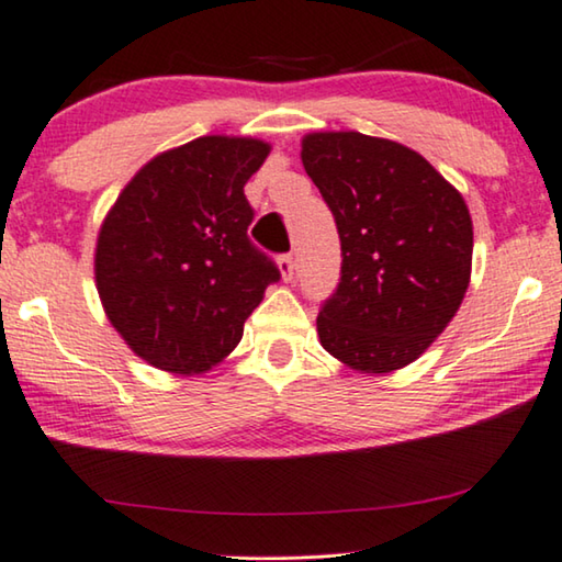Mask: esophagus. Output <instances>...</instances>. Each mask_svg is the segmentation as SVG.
<instances>
[{"mask_svg": "<svg viewBox=\"0 0 562 562\" xmlns=\"http://www.w3.org/2000/svg\"><path fill=\"white\" fill-rule=\"evenodd\" d=\"M278 267H280V274L284 282H290L292 278H295V262H292V255H282L278 259Z\"/></svg>", "mask_w": 562, "mask_h": 562, "instance_id": "1", "label": "esophagus"}]
</instances>
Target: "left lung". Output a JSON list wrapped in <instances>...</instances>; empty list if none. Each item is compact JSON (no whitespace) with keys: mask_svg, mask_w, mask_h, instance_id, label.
I'll return each instance as SVG.
<instances>
[{"mask_svg":"<svg viewBox=\"0 0 562 562\" xmlns=\"http://www.w3.org/2000/svg\"><path fill=\"white\" fill-rule=\"evenodd\" d=\"M340 234V282L321 346L361 373L414 363L457 315L472 278V216L414 148L358 131L307 133L300 150Z\"/></svg>","mask_w":562,"mask_h":562,"instance_id":"obj_1","label":"left lung"}]
</instances>
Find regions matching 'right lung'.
I'll list each match as a JSON object with an SVG mask.
<instances>
[{"mask_svg":"<svg viewBox=\"0 0 562 562\" xmlns=\"http://www.w3.org/2000/svg\"><path fill=\"white\" fill-rule=\"evenodd\" d=\"M270 156L249 136H201L150 158L105 214L95 288L133 353L199 375L241 340L280 270L247 237L245 183Z\"/></svg>","mask_w":562,"mask_h":562,"instance_id":"obj_1","label":"right lung"}]
</instances>
